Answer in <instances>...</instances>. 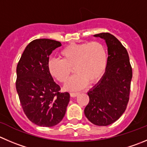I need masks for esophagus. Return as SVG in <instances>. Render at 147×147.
<instances>
[{
  "mask_svg": "<svg viewBox=\"0 0 147 147\" xmlns=\"http://www.w3.org/2000/svg\"><path fill=\"white\" fill-rule=\"evenodd\" d=\"M79 93H77V92H71V93H70V96L71 97H75L79 95Z\"/></svg>",
  "mask_w": 147,
  "mask_h": 147,
  "instance_id": "obj_1",
  "label": "esophagus"
}]
</instances>
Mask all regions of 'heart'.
Segmentation results:
<instances>
[{"mask_svg": "<svg viewBox=\"0 0 147 147\" xmlns=\"http://www.w3.org/2000/svg\"><path fill=\"white\" fill-rule=\"evenodd\" d=\"M62 60L53 58L49 61L48 69L53 77L60 82L68 81L72 69L76 75L69 79L65 89L77 91L88 83L94 84L102 77L107 65V51L100 42L71 44L61 52Z\"/></svg>", "mask_w": 147, "mask_h": 147, "instance_id": "1", "label": "heart"}]
</instances>
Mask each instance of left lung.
Instances as JSON below:
<instances>
[{
	"instance_id": "obj_1",
	"label": "left lung",
	"mask_w": 147,
	"mask_h": 147,
	"mask_svg": "<svg viewBox=\"0 0 147 147\" xmlns=\"http://www.w3.org/2000/svg\"><path fill=\"white\" fill-rule=\"evenodd\" d=\"M94 37L105 41L107 65L98 83L87 92L89 102L84 109L85 116L96 125L106 126L119 119L129 100L132 68L128 52L121 42L110 33Z\"/></svg>"
}]
</instances>
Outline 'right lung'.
Wrapping results in <instances>:
<instances>
[{
    "label": "right lung",
    "mask_w": 147,
    "mask_h": 147,
    "mask_svg": "<svg viewBox=\"0 0 147 147\" xmlns=\"http://www.w3.org/2000/svg\"><path fill=\"white\" fill-rule=\"evenodd\" d=\"M61 43L37 39L26 47L16 68V91L26 117L39 126L59 123L70 100L68 92H60L48 69L49 57Z\"/></svg>",
    "instance_id": "right-lung-1"
}]
</instances>
